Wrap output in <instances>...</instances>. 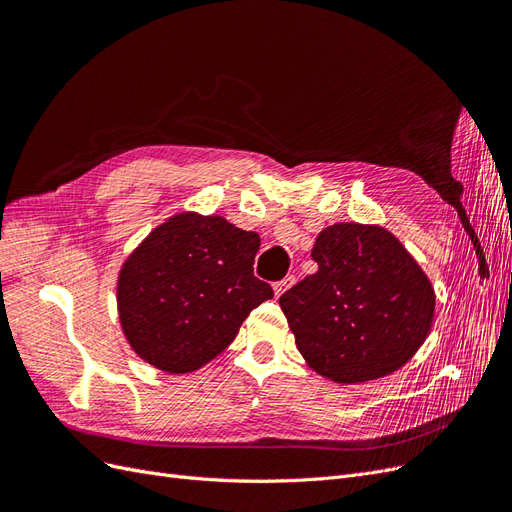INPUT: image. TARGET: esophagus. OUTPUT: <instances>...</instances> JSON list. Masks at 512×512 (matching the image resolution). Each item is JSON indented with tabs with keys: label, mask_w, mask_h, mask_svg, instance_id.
Here are the masks:
<instances>
[{
	"label": "esophagus",
	"mask_w": 512,
	"mask_h": 512,
	"mask_svg": "<svg viewBox=\"0 0 512 512\" xmlns=\"http://www.w3.org/2000/svg\"><path fill=\"white\" fill-rule=\"evenodd\" d=\"M294 282H297V277H294V275H286L284 277V280H280V282H275L273 284V290H275V297H282V294L294 284Z\"/></svg>",
	"instance_id": "obj_1"
}]
</instances>
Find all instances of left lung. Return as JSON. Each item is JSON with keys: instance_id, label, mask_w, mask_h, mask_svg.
I'll use <instances>...</instances> for the list:
<instances>
[{"instance_id": "8db88e82", "label": "left lung", "mask_w": 512, "mask_h": 512, "mask_svg": "<svg viewBox=\"0 0 512 512\" xmlns=\"http://www.w3.org/2000/svg\"><path fill=\"white\" fill-rule=\"evenodd\" d=\"M318 271L280 297L303 359L342 384L406 365L429 335L436 294L389 230L324 228L312 250Z\"/></svg>"}]
</instances>
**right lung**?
Returning <instances> with one entry per match:
<instances>
[{
	"mask_svg": "<svg viewBox=\"0 0 512 512\" xmlns=\"http://www.w3.org/2000/svg\"><path fill=\"white\" fill-rule=\"evenodd\" d=\"M256 232L220 215L179 213L136 247L117 284L119 320L134 352L188 374L237 337L273 288L254 275Z\"/></svg>",
	"mask_w": 512,
	"mask_h": 512,
	"instance_id": "1",
	"label": "right lung"
}]
</instances>
